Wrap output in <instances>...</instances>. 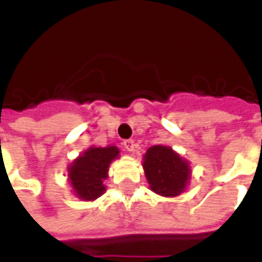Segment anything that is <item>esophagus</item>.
Segmentation results:
<instances>
[{"mask_svg": "<svg viewBox=\"0 0 262 262\" xmlns=\"http://www.w3.org/2000/svg\"><path fill=\"white\" fill-rule=\"evenodd\" d=\"M135 142L133 140H125L123 142V147H125L126 151H129V153H132V151H135Z\"/></svg>", "mask_w": 262, "mask_h": 262, "instance_id": "34e87169", "label": "esophagus"}]
</instances>
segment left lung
Segmentation results:
<instances>
[{
	"label": "left lung",
	"mask_w": 262,
	"mask_h": 262,
	"mask_svg": "<svg viewBox=\"0 0 262 262\" xmlns=\"http://www.w3.org/2000/svg\"><path fill=\"white\" fill-rule=\"evenodd\" d=\"M142 164L150 189L161 196L181 195L191 181L189 161L182 159L170 146L156 144L148 147Z\"/></svg>",
	"instance_id": "1"
}]
</instances>
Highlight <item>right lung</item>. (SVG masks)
Here are the masks:
<instances>
[{"instance_id":"1","label":"right lung","mask_w":262,"mask_h":262,"mask_svg":"<svg viewBox=\"0 0 262 262\" xmlns=\"http://www.w3.org/2000/svg\"><path fill=\"white\" fill-rule=\"evenodd\" d=\"M119 148L116 146L90 147L73 160L67 167V181L73 188V193L81 201H95L105 191L103 181L108 178L111 163L119 157Z\"/></svg>"}]
</instances>
